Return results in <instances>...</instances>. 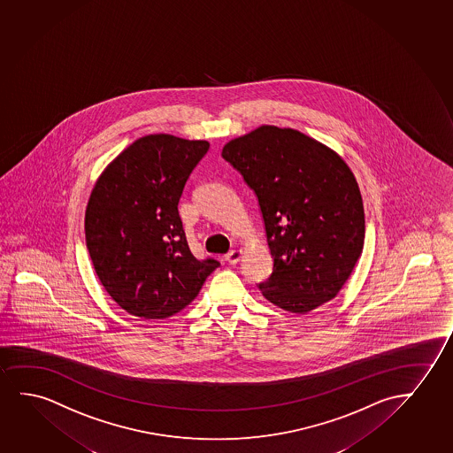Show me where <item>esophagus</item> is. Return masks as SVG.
<instances>
[{"label":"esophagus","mask_w":453,"mask_h":453,"mask_svg":"<svg viewBox=\"0 0 453 453\" xmlns=\"http://www.w3.org/2000/svg\"><path fill=\"white\" fill-rule=\"evenodd\" d=\"M241 257H242V250H231L228 255L225 256V259L231 265H236L237 262L241 261Z\"/></svg>","instance_id":"obj_1"}]
</instances>
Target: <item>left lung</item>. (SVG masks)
<instances>
[{"label":"left lung","instance_id":"8db88e82","mask_svg":"<svg viewBox=\"0 0 453 453\" xmlns=\"http://www.w3.org/2000/svg\"><path fill=\"white\" fill-rule=\"evenodd\" d=\"M222 157L256 192L273 256L265 300L307 313L337 296L364 251V200L344 159L294 128L261 126Z\"/></svg>","mask_w":453,"mask_h":453}]
</instances>
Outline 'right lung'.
I'll return each instance as SVG.
<instances>
[{
  "instance_id": "add662e5",
  "label": "right lung",
  "mask_w": 453,
  "mask_h": 453,
  "mask_svg": "<svg viewBox=\"0 0 453 453\" xmlns=\"http://www.w3.org/2000/svg\"><path fill=\"white\" fill-rule=\"evenodd\" d=\"M210 142L167 134L142 136L104 169L85 210V241L96 274L134 317L165 319L196 300L217 267L186 241L179 202Z\"/></svg>"
}]
</instances>
